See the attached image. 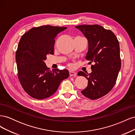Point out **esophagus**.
Masks as SVG:
<instances>
[{"instance_id": "esophagus-1", "label": "esophagus", "mask_w": 135, "mask_h": 135, "mask_svg": "<svg viewBox=\"0 0 135 135\" xmlns=\"http://www.w3.org/2000/svg\"><path fill=\"white\" fill-rule=\"evenodd\" d=\"M69 75H70V76H76V73L74 71H69Z\"/></svg>"}]
</instances>
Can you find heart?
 <instances>
[{
  "mask_svg": "<svg viewBox=\"0 0 135 135\" xmlns=\"http://www.w3.org/2000/svg\"><path fill=\"white\" fill-rule=\"evenodd\" d=\"M69 66H71V65H69Z\"/></svg>",
  "mask_w": 135,
  "mask_h": 135,
  "instance_id": "b5f03b06",
  "label": "heart"
}]
</instances>
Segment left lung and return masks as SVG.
Here are the masks:
<instances>
[{"label": "left lung", "instance_id": "8db88e82", "mask_svg": "<svg viewBox=\"0 0 135 135\" xmlns=\"http://www.w3.org/2000/svg\"><path fill=\"white\" fill-rule=\"evenodd\" d=\"M88 41V51L85 57L90 61L92 73L79 71V76L86 78L87 87L81 92L91 100H96L108 94L115 85L121 68L120 47L117 36L110 30L99 25L75 26Z\"/></svg>", "mask_w": 135, "mask_h": 135}]
</instances>
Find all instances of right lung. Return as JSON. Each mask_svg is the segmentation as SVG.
Masks as SVG:
<instances>
[{"mask_svg": "<svg viewBox=\"0 0 135 135\" xmlns=\"http://www.w3.org/2000/svg\"><path fill=\"white\" fill-rule=\"evenodd\" d=\"M66 28L51 25L34 27L20 39L16 52L18 78L24 91L34 99L50 97L69 76L66 69L51 71L44 62L47 55L54 54L57 35Z\"/></svg>", "mask_w": 135, "mask_h": 135, "instance_id": "right-lung-1", "label": "right lung"}]
</instances>
